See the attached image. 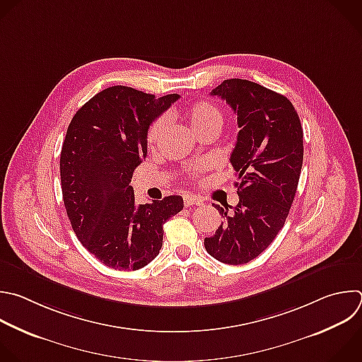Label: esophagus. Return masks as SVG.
I'll use <instances>...</instances> for the list:
<instances>
[{"label": "esophagus", "instance_id": "1", "mask_svg": "<svg viewBox=\"0 0 362 362\" xmlns=\"http://www.w3.org/2000/svg\"><path fill=\"white\" fill-rule=\"evenodd\" d=\"M183 202H185V206L186 207H190V206H202L203 204V200L197 196H192V194H186L183 197Z\"/></svg>", "mask_w": 362, "mask_h": 362}]
</instances>
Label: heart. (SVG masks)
<instances>
[{
    "mask_svg": "<svg viewBox=\"0 0 362 362\" xmlns=\"http://www.w3.org/2000/svg\"><path fill=\"white\" fill-rule=\"evenodd\" d=\"M186 119H187L190 128L196 134L209 127H214V125L221 127V124H223V116H221L220 110L209 100H199V102L190 105L186 109ZM166 127H168V116L166 115H160L152 120L149 128H148V132H146V141L151 146L158 144V141L165 134ZM202 170H203V166L197 165L193 170V177H196Z\"/></svg>",
    "mask_w": 362,
    "mask_h": 362,
    "instance_id": "heart-1",
    "label": "heart"
}]
</instances>
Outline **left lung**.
Segmentation results:
<instances>
[{
    "label": "left lung",
    "mask_w": 362,
    "mask_h": 362,
    "mask_svg": "<svg viewBox=\"0 0 362 362\" xmlns=\"http://www.w3.org/2000/svg\"><path fill=\"white\" fill-rule=\"evenodd\" d=\"M237 115L238 135L230 156L238 203L214 207L223 221L204 238L210 256L226 264H246L262 255L283 228L303 166V128L283 95L247 79H226L210 92Z\"/></svg>",
    "instance_id": "8db88e82"
}]
</instances>
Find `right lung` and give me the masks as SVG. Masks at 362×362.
<instances>
[{"mask_svg": "<svg viewBox=\"0 0 362 362\" xmlns=\"http://www.w3.org/2000/svg\"><path fill=\"white\" fill-rule=\"evenodd\" d=\"M177 99L110 86L79 107L68 127L59 159L66 214L82 246L110 269L149 264L162 247L163 224L183 209L180 196L136 206L129 185L146 158L151 122Z\"/></svg>", "mask_w": 362, "mask_h": 362, "instance_id": "add662e5", "label": "right lung"}]
</instances>
